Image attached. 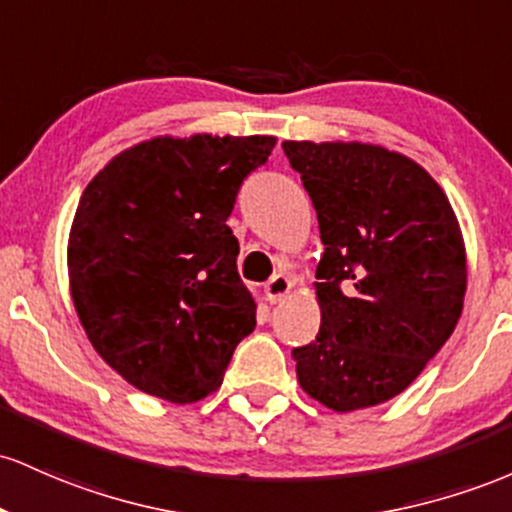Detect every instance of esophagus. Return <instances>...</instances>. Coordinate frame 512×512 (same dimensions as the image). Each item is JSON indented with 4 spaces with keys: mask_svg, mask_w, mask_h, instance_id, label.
Returning <instances> with one entry per match:
<instances>
[{
    "mask_svg": "<svg viewBox=\"0 0 512 512\" xmlns=\"http://www.w3.org/2000/svg\"><path fill=\"white\" fill-rule=\"evenodd\" d=\"M290 290H292L290 278H287V275H283V273L273 275V278L266 283V287H263V292H266V300L273 302V304L283 300V297H287V292H290Z\"/></svg>",
    "mask_w": 512,
    "mask_h": 512,
    "instance_id": "1",
    "label": "esophagus"
}]
</instances>
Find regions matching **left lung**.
I'll list each match as a JSON object with an SVG mask.
<instances>
[{
  "mask_svg": "<svg viewBox=\"0 0 512 512\" xmlns=\"http://www.w3.org/2000/svg\"><path fill=\"white\" fill-rule=\"evenodd\" d=\"M317 210L321 326L292 350L300 387L338 413L404 392L462 314L467 254L423 166L360 142H283Z\"/></svg>",
  "mask_w": 512,
  "mask_h": 512,
  "instance_id": "1",
  "label": "left lung"
}]
</instances>
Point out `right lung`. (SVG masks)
Returning a JSON list of instances; mask_svg holds the SVG:
<instances>
[{
	"instance_id": "obj_1",
	"label": "right lung",
	"mask_w": 512,
	"mask_h": 512,
	"mask_svg": "<svg viewBox=\"0 0 512 512\" xmlns=\"http://www.w3.org/2000/svg\"><path fill=\"white\" fill-rule=\"evenodd\" d=\"M273 147L268 135L154 137L84 188L67 246L74 309L96 353L140 392L205 399L256 329L227 220Z\"/></svg>"
}]
</instances>
